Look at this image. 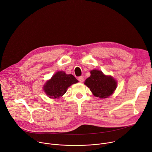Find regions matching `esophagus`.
<instances>
[{
    "instance_id": "1",
    "label": "esophagus",
    "mask_w": 152,
    "mask_h": 152,
    "mask_svg": "<svg viewBox=\"0 0 152 152\" xmlns=\"http://www.w3.org/2000/svg\"><path fill=\"white\" fill-rule=\"evenodd\" d=\"M78 81L80 82V83H83L84 81V80H85V79H84V78L82 77V76H80L78 78Z\"/></svg>"
}]
</instances>
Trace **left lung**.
I'll return each mask as SVG.
<instances>
[{
  "label": "left lung",
  "mask_w": 152,
  "mask_h": 152,
  "mask_svg": "<svg viewBox=\"0 0 152 152\" xmlns=\"http://www.w3.org/2000/svg\"><path fill=\"white\" fill-rule=\"evenodd\" d=\"M85 85L89 88L94 96L106 98L111 95L116 88V81L110 76H106L100 71L92 70Z\"/></svg>",
  "instance_id": "1"
}]
</instances>
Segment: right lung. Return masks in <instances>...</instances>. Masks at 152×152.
Instances as JSON below:
<instances>
[{"label": "right lung", "mask_w": 152, "mask_h": 152, "mask_svg": "<svg viewBox=\"0 0 152 152\" xmlns=\"http://www.w3.org/2000/svg\"><path fill=\"white\" fill-rule=\"evenodd\" d=\"M78 81L72 74L67 75L63 71H58L46 82L44 91L49 98H58L63 96L67 89Z\"/></svg>", "instance_id": "obj_1"}]
</instances>
